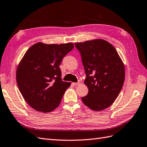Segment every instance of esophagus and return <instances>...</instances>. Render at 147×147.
Returning a JSON list of instances; mask_svg holds the SVG:
<instances>
[{
  "instance_id": "obj_1",
  "label": "esophagus",
  "mask_w": 147,
  "mask_h": 147,
  "mask_svg": "<svg viewBox=\"0 0 147 147\" xmlns=\"http://www.w3.org/2000/svg\"><path fill=\"white\" fill-rule=\"evenodd\" d=\"M80 82H78V83H73V85H74V86H78V85H80Z\"/></svg>"
}]
</instances>
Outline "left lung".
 Segmentation results:
<instances>
[{
	"label": "left lung",
	"instance_id": "left-lung-1",
	"mask_svg": "<svg viewBox=\"0 0 147 147\" xmlns=\"http://www.w3.org/2000/svg\"><path fill=\"white\" fill-rule=\"evenodd\" d=\"M81 53L88 88L83 104L93 111L104 110L113 104L123 88L125 68L114 47L103 39L74 43Z\"/></svg>",
	"mask_w": 147,
	"mask_h": 147
}]
</instances>
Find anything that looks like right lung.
<instances>
[{
    "label": "right lung",
    "instance_id": "add662e5",
    "mask_svg": "<svg viewBox=\"0 0 147 147\" xmlns=\"http://www.w3.org/2000/svg\"><path fill=\"white\" fill-rule=\"evenodd\" d=\"M74 48L73 43H36L26 52L18 64L16 82L25 101L35 110L54 111L60 104L71 83L62 82L59 68L62 59Z\"/></svg>",
    "mask_w": 147,
    "mask_h": 147
}]
</instances>
